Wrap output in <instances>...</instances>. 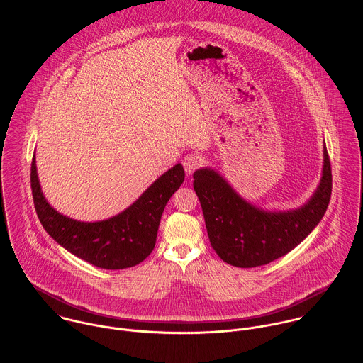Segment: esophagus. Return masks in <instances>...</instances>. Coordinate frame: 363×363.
I'll return each mask as SVG.
<instances>
[{"instance_id": "obj_1", "label": "esophagus", "mask_w": 363, "mask_h": 363, "mask_svg": "<svg viewBox=\"0 0 363 363\" xmlns=\"http://www.w3.org/2000/svg\"><path fill=\"white\" fill-rule=\"evenodd\" d=\"M201 163H203V159L197 154L184 156V159H183V166H184V170L187 174H193L194 170H197L201 166Z\"/></svg>"}]
</instances>
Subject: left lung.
I'll return each instance as SVG.
<instances>
[{
	"instance_id": "1",
	"label": "left lung",
	"mask_w": 363,
	"mask_h": 363,
	"mask_svg": "<svg viewBox=\"0 0 363 363\" xmlns=\"http://www.w3.org/2000/svg\"><path fill=\"white\" fill-rule=\"evenodd\" d=\"M193 177L212 249L225 262L240 268L265 265L306 239L325 213L333 186L325 145L320 183L311 199L295 209L256 207L211 167L196 170Z\"/></svg>"
}]
</instances>
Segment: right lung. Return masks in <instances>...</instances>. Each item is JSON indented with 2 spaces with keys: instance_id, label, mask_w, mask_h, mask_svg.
Instances as JSON below:
<instances>
[{
  "instance_id": "add662e5",
  "label": "right lung",
  "mask_w": 363,
  "mask_h": 363,
  "mask_svg": "<svg viewBox=\"0 0 363 363\" xmlns=\"http://www.w3.org/2000/svg\"><path fill=\"white\" fill-rule=\"evenodd\" d=\"M184 182L182 163L174 164L120 213L96 222H81L48 203L33 155L30 183L40 223L65 250L104 269H123L147 259L156 243L160 216L169 199Z\"/></svg>"
}]
</instances>
